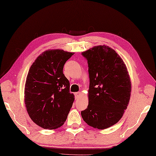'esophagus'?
I'll return each mask as SVG.
<instances>
[{"instance_id": "34e87169", "label": "esophagus", "mask_w": 156, "mask_h": 156, "mask_svg": "<svg viewBox=\"0 0 156 156\" xmlns=\"http://www.w3.org/2000/svg\"><path fill=\"white\" fill-rule=\"evenodd\" d=\"M81 94V92H77L75 93V98H79V97H80V95Z\"/></svg>"}]
</instances>
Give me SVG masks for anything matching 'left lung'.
<instances>
[{
  "mask_svg": "<svg viewBox=\"0 0 156 156\" xmlns=\"http://www.w3.org/2000/svg\"><path fill=\"white\" fill-rule=\"evenodd\" d=\"M89 66V105L81 111L90 126L104 130L116 124L127 108L131 81L120 56L107 45H97L82 52Z\"/></svg>",
  "mask_w": 156,
  "mask_h": 156,
  "instance_id": "left-lung-1",
  "label": "left lung"
}]
</instances>
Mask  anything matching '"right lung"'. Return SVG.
Returning <instances> with one entry per match:
<instances>
[{
	"label": "right lung",
	"mask_w": 156,
	"mask_h": 156,
	"mask_svg": "<svg viewBox=\"0 0 156 156\" xmlns=\"http://www.w3.org/2000/svg\"><path fill=\"white\" fill-rule=\"evenodd\" d=\"M74 53L48 49L34 61L26 77L24 103L30 119L44 129L65 123L75 100L69 82L63 73L64 64Z\"/></svg>",
	"instance_id": "1"
}]
</instances>
